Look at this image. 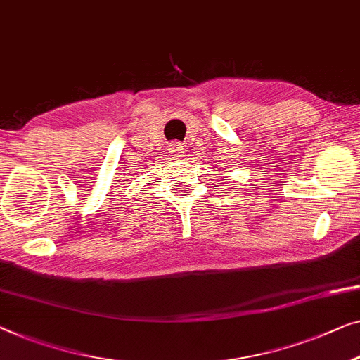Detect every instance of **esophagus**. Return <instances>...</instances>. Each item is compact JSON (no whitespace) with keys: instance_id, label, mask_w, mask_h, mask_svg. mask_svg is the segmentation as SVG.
Masks as SVG:
<instances>
[{"instance_id":"esophagus-1","label":"esophagus","mask_w":360,"mask_h":360,"mask_svg":"<svg viewBox=\"0 0 360 360\" xmlns=\"http://www.w3.org/2000/svg\"><path fill=\"white\" fill-rule=\"evenodd\" d=\"M169 155H174V158H180L181 154H184V150H185V146L181 144V143H172L170 146H169Z\"/></svg>"}]
</instances>
